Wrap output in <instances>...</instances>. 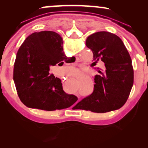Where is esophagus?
Wrapping results in <instances>:
<instances>
[{"label":"esophagus","mask_w":148,"mask_h":148,"mask_svg":"<svg viewBox=\"0 0 148 148\" xmlns=\"http://www.w3.org/2000/svg\"><path fill=\"white\" fill-rule=\"evenodd\" d=\"M66 79H67V77H64V79H63V81H64V80H66Z\"/></svg>","instance_id":"34e87169"}]
</instances>
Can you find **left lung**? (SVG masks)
<instances>
[{"instance_id":"obj_1","label":"left lung","mask_w":148,"mask_h":148,"mask_svg":"<svg viewBox=\"0 0 148 148\" xmlns=\"http://www.w3.org/2000/svg\"><path fill=\"white\" fill-rule=\"evenodd\" d=\"M86 44L94 54L92 66L102 60L105 69L95 76L92 94L75 108L97 113L119 109L127 102L133 85L132 61L124 43L114 34L99 32L88 36Z\"/></svg>"}]
</instances>
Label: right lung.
Returning <instances> with one entry per match:
<instances>
[{
    "label": "right lung",
    "mask_w": 148,
    "mask_h": 148,
    "mask_svg": "<svg viewBox=\"0 0 148 148\" xmlns=\"http://www.w3.org/2000/svg\"><path fill=\"white\" fill-rule=\"evenodd\" d=\"M62 38L52 31L32 34L16 55L13 80L17 94L26 106L52 111L72 106L77 100L66 94L61 80L50 73V68L67 59Z\"/></svg>",
    "instance_id": "1"
}]
</instances>
